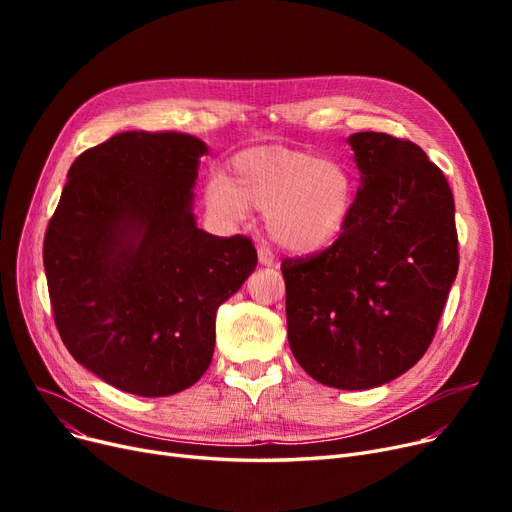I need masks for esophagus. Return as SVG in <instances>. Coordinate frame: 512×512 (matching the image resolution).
Returning <instances> with one entry per match:
<instances>
[{"mask_svg": "<svg viewBox=\"0 0 512 512\" xmlns=\"http://www.w3.org/2000/svg\"><path fill=\"white\" fill-rule=\"evenodd\" d=\"M257 257H259V263H261V265H265V267H272V265H276V257H274V253L270 251V247L261 245V247L257 249Z\"/></svg>", "mask_w": 512, "mask_h": 512, "instance_id": "obj_1", "label": "esophagus"}]
</instances>
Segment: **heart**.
I'll list each match as a JSON object with an SVG mask.
<instances>
[{"mask_svg":"<svg viewBox=\"0 0 512 512\" xmlns=\"http://www.w3.org/2000/svg\"><path fill=\"white\" fill-rule=\"evenodd\" d=\"M205 205L222 222H240L251 207L265 213L276 245L294 253L328 247L351 218L355 180L344 164L309 151L253 147L232 157L228 178L213 174Z\"/></svg>","mask_w":512,"mask_h":512,"instance_id":"b5f03b06","label":"heart"}]
</instances>
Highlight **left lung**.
<instances>
[{"label": "left lung", "instance_id": "left-lung-1", "mask_svg": "<svg viewBox=\"0 0 512 512\" xmlns=\"http://www.w3.org/2000/svg\"><path fill=\"white\" fill-rule=\"evenodd\" d=\"M361 172L334 245L284 259L288 344L324 386L367 390L432 344L459 272L454 199L425 151L386 132L348 137Z\"/></svg>", "mask_w": 512, "mask_h": 512}]
</instances>
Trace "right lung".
<instances>
[{"mask_svg":"<svg viewBox=\"0 0 512 512\" xmlns=\"http://www.w3.org/2000/svg\"><path fill=\"white\" fill-rule=\"evenodd\" d=\"M205 153L184 132H120L74 159L49 220L43 265L62 342L122 392L193 386L213 357L215 311L257 265L251 238L197 228Z\"/></svg>","mask_w":512,"mask_h":512,"instance_id":"right-lung-1","label":"right lung"}]
</instances>
